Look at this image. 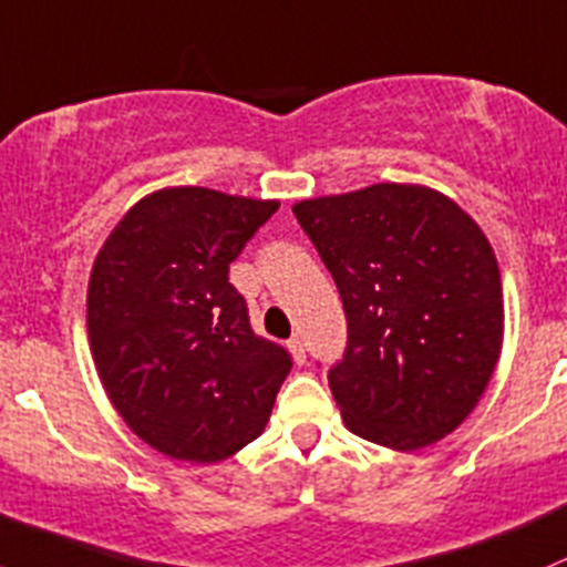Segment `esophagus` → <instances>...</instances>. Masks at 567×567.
<instances>
[{
  "label": "esophagus",
  "mask_w": 567,
  "mask_h": 567,
  "mask_svg": "<svg viewBox=\"0 0 567 567\" xmlns=\"http://www.w3.org/2000/svg\"><path fill=\"white\" fill-rule=\"evenodd\" d=\"M289 351H291V357H295V362L297 364H306V340L300 338V334H291L289 338Z\"/></svg>",
  "instance_id": "obj_1"
}]
</instances>
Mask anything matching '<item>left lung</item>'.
<instances>
[{
    "label": "left lung",
    "instance_id": "1",
    "mask_svg": "<svg viewBox=\"0 0 567 567\" xmlns=\"http://www.w3.org/2000/svg\"><path fill=\"white\" fill-rule=\"evenodd\" d=\"M297 221L343 300L346 354L330 389L354 435L416 452L478 405L503 349L495 251L454 199L373 184L302 199Z\"/></svg>",
    "mask_w": 567,
    "mask_h": 567
}]
</instances>
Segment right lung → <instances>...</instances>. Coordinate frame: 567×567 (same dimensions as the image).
<instances>
[{
	"instance_id": "obj_1",
	"label": "right lung",
	"mask_w": 567,
	"mask_h": 567,
	"mask_svg": "<svg viewBox=\"0 0 567 567\" xmlns=\"http://www.w3.org/2000/svg\"><path fill=\"white\" fill-rule=\"evenodd\" d=\"M278 205L167 186L132 205L96 254L91 357L126 427L164 456L213 465L265 432L291 357L254 334L229 261Z\"/></svg>"
}]
</instances>
